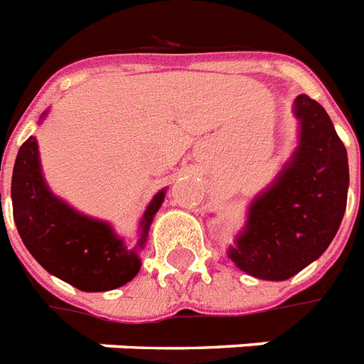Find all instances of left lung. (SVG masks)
I'll return each mask as SVG.
<instances>
[{"label":"left lung","instance_id":"8db88e82","mask_svg":"<svg viewBox=\"0 0 364 364\" xmlns=\"http://www.w3.org/2000/svg\"><path fill=\"white\" fill-rule=\"evenodd\" d=\"M299 146L281 177L250 208L229 257L252 277L287 281L336 237L348 204V152L326 110L309 95L294 101Z\"/></svg>","mask_w":364,"mask_h":364}]
</instances>
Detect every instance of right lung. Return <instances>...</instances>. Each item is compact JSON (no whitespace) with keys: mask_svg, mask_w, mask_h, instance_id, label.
<instances>
[{"mask_svg":"<svg viewBox=\"0 0 364 364\" xmlns=\"http://www.w3.org/2000/svg\"><path fill=\"white\" fill-rule=\"evenodd\" d=\"M164 194L160 191L146 208L139 248L162 206ZM11 198L16 229L28 252L46 271L72 287L83 292H107L139 273L137 248H127L107 223L74 212L49 193L34 137H28L16 154Z\"/></svg>","mask_w":364,"mask_h":364,"instance_id":"add662e5","label":"right lung"}]
</instances>
